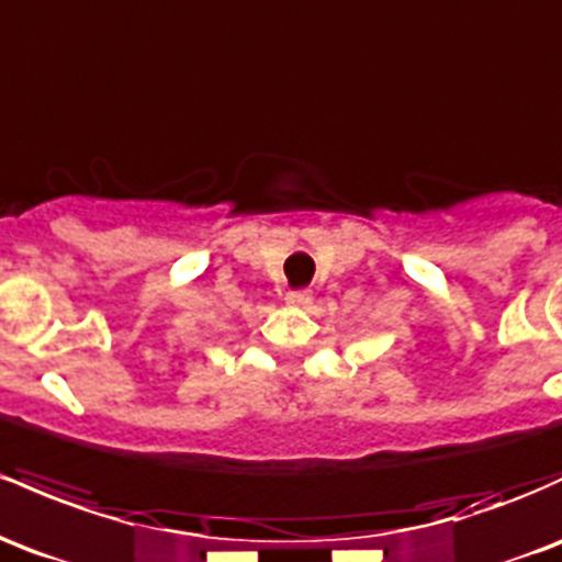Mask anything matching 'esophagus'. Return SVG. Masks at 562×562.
<instances>
[{"instance_id": "obj_1", "label": "esophagus", "mask_w": 562, "mask_h": 562, "mask_svg": "<svg viewBox=\"0 0 562 562\" xmlns=\"http://www.w3.org/2000/svg\"><path fill=\"white\" fill-rule=\"evenodd\" d=\"M285 301L291 306H306L312 301V293L310 291H288Z\"/></svg>"}]
</instances>
